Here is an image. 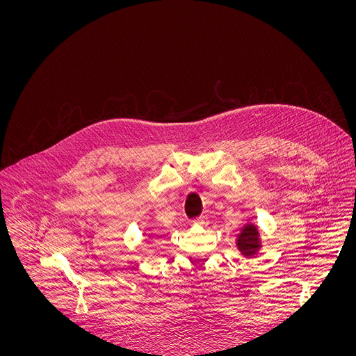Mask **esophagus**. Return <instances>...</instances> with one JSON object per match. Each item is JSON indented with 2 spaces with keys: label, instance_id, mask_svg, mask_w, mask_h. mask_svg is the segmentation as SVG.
<instances>
[{
  "label": "esophagus",
  "instance_id": "34e87169",
  "mask_svg": "<svg viewBox=\"0 0 356 356\" xmlns=\"http://www.w3.org/2000/svg\"><path fill=\"white\" fill-rule=\"evenodd\" d=\"M193 224H196V225H202V227H206V225L209 224V218H207L206 216H200V217H197V218L193 220Z\"/></svg>",
  "mask_w": 356,
  "mask_h": 356
}]
</instances>
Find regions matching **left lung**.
I'll return each instance as SVG.
<instances>
[{
	"instance_id": "left-lung-1",
	"label": "left lung",
	"mask_w": 356,
	"mask_h": 356,
	"mask_svg": "<svg viewBox=\"0 0 356 356\" xmlns=\"http://www.w3.org/2000/svg\"><path fill=\"white\" fill-rule=\"evenodd\" d=\"M237 248L244 257H252L261 248L260 233L255 224H245L241 229V233L237 236Z\"/></svg>"
}]
</instances>
